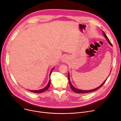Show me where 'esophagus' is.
Here are the masks:
<instances>
[{
  "instance_id": "1",
  "label": "esophagus",
  "mask_w": 121,
  "mask_h": 121,
  "mask_svg": "<svg viewBox=\"0 0 121 121\" xmlns=\"http://www.w3.org/2000/svg\"><path fill=\"white\" fill-rule=\"evenodd\" d=\"M62 60L63 62H66L68 61V57L66 55H64L62 57Z\"/></svg>"
}]
</instances>
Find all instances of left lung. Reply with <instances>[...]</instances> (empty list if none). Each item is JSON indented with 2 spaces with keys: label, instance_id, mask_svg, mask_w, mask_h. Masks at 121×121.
Returning <instances> with one entry per match:
<instances>
[{
  "label": "left lung",
  "instance_id": "left-lung-1",
  "mask_svg": "<svg viewBox=\"0 0 121 121\" xmlns=\"http://www.w3.org/2000/svg\"><path fill=\"white\" fill-rule=\"evenodd\" d=\"M103 34H104V36L105 38H106V40L108 41V43L110 44V45H111V46H112V43H111L110 41H109V39H108V37H107V36L105 35V33L104 32V31H103ZM108 78V77H107V78ZM107 78L105 80V81L103 82V83L102 84H101L98 87H97V88H95V89H93V90H82L78 89L75 88H74V87L73 86V85H72V84L71 83V81H70V78H69V73H68V79H69V85H70V87H71V89H72V90H73V92H75V93H90V92H93V91H95V90H97V89H99L100 87H101V86H102L104 84V83L105 82V81H106Z\"/></svg>",
  "mask_w": 121,
  "mask_h": 121
}]
</instances>
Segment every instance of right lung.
Listing matches in <instances>:
<instances>
[{"label":"right lung","mask_w":121,"mask_h":121,"mask_svg":"<svg viewBox=\"0 0 121 121\" xmlns=\"http://www.w3.org/2000/svg\"><path fill=\"white\" fill-rule=\"evenodd\" d=\"M53 69H54V68L52 69V71L50 72V74L51 73H52V70H53ZM50 80H49L48 83V85L44 87V88L42 89L41 90H31L30 92H33V93H43V92H44V91H46V90H47L48 89V88H49V87L50 86Z\"/></svg>","instance_id":"obj_1"}]
</instances>
